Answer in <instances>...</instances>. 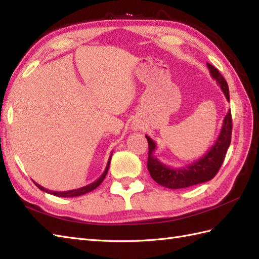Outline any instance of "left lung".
I'll list each match as a JSON object with an SVG mask.
<instances>
[{
	"label": "left lung",
	"mask_w": 259,
	"mask_h": 259,
	"mask_svg": "<svg viewBox=\"0 0 259 259\" xmlns=\"http://www.w3.org/2000/svg\"><path fill=\"white\" fill-rule=\"evenodd\" d=\"M207 67L211 76L216 80L218 85L223 90L225 97L229 101V89L226 80L224 79V76L213 65L207 63ZM232 112L228 110L226 117L224 118L221 134H219L217 140L214 141L210 149L195 162L179 168L166 166L157 157L153 156L157 145L149 136H146L148 145H149L147 166L152 179L159 185L170 189L187 188V187L211 180L218 172V170L221 169L224 162L225 156H226V152L230 145V140H232Z\"/></svg>",
	"instance_id": "left-lung-1"
}]
</instances>
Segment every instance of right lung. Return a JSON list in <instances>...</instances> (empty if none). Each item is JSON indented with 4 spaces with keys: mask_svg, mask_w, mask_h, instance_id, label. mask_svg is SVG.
Returning <instances> with one entry per match:
<instances>
[{
    "mask_svg": "<svg viewBox=\"0 0 259 259\" xmlns=\"http://www.w3.org/2000/svg\"><path fill=\"white\" fill-rule=\"evenodd\" d=\"M111 157H112V152H111V155H110V157H109L107 167H106V169H104V171L100 176V177H99L95 181V183H92L90 185H87L84 187H81V188H79V189L67 190V191H51V190H49V189H46L45 187H42V186H40V185L36 184V183H34V184H35V186L37 187V188L41 189L42 191H46V192H48V194H51V195L58 196V197H78V196H81V195H84V194H87V192H89V191H92L93 189H96L97 187H99V185L102 183L103 179L106 178V176L108 174V170H109V166H110V161H111Z\"/></svg>",
    "mask_w": 259,
    "mask_h": 259,
    "instance_id": "add662e5",
    "label": "right lung"
}]
</instances>
